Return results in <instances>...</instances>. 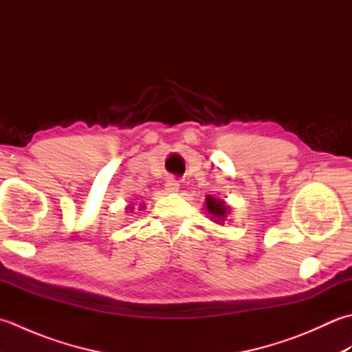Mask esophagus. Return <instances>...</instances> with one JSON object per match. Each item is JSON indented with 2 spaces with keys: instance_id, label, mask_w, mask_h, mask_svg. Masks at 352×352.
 I'll return each mask as SVG.
<instances>
[{
  "instance_id": "1",
  "label": "esophagus",
  "mask_w": 352,
  "mask_h": 352,
  "mask_svg": "<svg viewBox=\"0 0 352 352\" xmlns=\"http://www.w3.org/2000/svg\"><path fill=\"white\" fill-rule=\"evenodd\" d=\"M178 189H180V183L174 180V178H169L166 184H164V190H166L168 193H177Z\"/></svg>"
}]
</instances>
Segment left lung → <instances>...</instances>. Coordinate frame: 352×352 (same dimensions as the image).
<instances>
[{
	"label": "left lung",
	"mask_w": 352,
	"mask_h": 352,
	"mask_svg": "<svg viewBox=\"0 0 352 352\" xmlns=\"http://www.w3.org/2000/svg\"><path fill=\"white\" fill-rule=\"evenodd\" d=\"M204 212H207V214L210 216V219L214 223L223 226V222L227 221L228 214H231V207L223 199L207 195L204 203Z\"/></svg>",
	"instance_id": "8db88e82"
}]
</instances>
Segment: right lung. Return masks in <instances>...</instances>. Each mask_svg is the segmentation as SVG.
<instances>
[{"mask_svg": "<svg viewBox=\"0 0 352 352\" xmlns=\"http://www.w3.org/2000/svg\"><path fill=\"white\" fill-rule=\"evenodd\" d=\"M142 207H144V206H140V208H142ZM125 210H129L126 213H131V212L134 210V207H133V206H126V207H125Z\"/></svg>", "mask_w": 352, "mask_h": 352, "instance_id": "1", "label": "right lung"}]
</instances>
